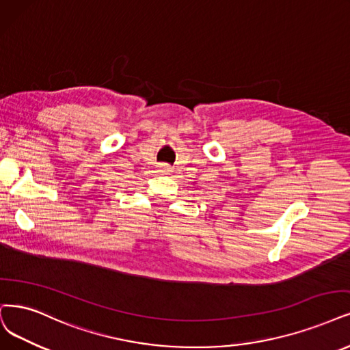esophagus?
Segmentation results:
<instances>
[{
  "label": "esophagus",
  "mask_w": 350,
  "mask_h": 350,
  "mask_svg": "<svg viewBox=\"0 0 350 350\" xmlns=\"http://www.w3.org/2000/svg\"><path fill=\"white\" fill-rule=\"evenodd\" d=\"M159 168H160V172H172V167L170 165H168V164H160L159 165Z\"/></svg>",
  "instance_id": "1"
}]
</instances>
